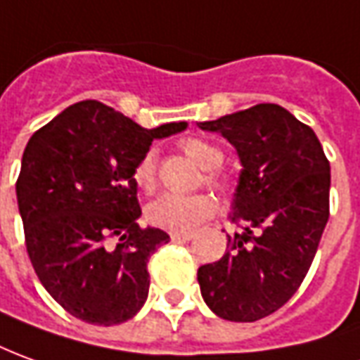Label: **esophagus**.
Instances as JSON below:
<instances>
[{
    "instance_id": "esophagus-1",
    "label": "esophagus",
    "mask_w": 360,
    "mask_h": 360,
    "mask_svg": "<svg viewBox=\"0 0 360 360\" xmlns=\"http://www.w3.org/2000/svg\"><path fill=\"white\" fill-rule=\"evenodd\" d=\"M169 236H172V240H183V241H188L195 238V233L193 232H172Z\"/></svg>"
}]
</instances>
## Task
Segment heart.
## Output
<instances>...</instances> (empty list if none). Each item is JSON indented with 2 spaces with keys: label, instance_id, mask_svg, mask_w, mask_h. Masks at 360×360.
Listing matches in <instances>:
<instances>
[{
  "label": "heart",
  "instance_id": "b5f03b06",
  "mask_svg": "<svg viewBox=\"0 0 360 360\" xmlns=\"http://www.w3.org/2000/svg\"><path fill=\"white\" fill-rule=\"evenodd\" d=\"M179 148L183 154L191 158L198 167L208 169L205 173V183L210 188L218 191L220 195H230L233 191L232 179L222 173L220 167L224 162V152L218 146L206 142L202 138H185L181 140ZM132 181L144 191H152L155 187V152L146 150L144 154L138 158V162L132 167ZM216 205L214 198L206 193L197 195H162L154 202H150L146 208L148 220L160 228L187 232L197 228L198 224L208 220L214 214Z\"/></svg>",
  "mask_w": 360,
  "mask_h": 360
}]
</instances>
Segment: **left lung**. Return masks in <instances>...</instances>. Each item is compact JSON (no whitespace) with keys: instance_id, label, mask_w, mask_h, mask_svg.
<instances>
[{"instance_id":"obj_1","label":"left lung","mask_w":360,"mask_h":360,"mask_svg":"<svg viewBox=\"0 0 360 360\" xmlns=\"http://www.w3.org/2000/svg\"><path fill=\"white\" fill-rule=\"evenodd\" d=\"M238 150L243 165L232 205L241 232L222 259L198 267L206 306L230 321H257L300 288L329 218V162L316 132L281 105L200 122Z\"/></svg>"}]
</instances>
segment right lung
Here are the masks:
<instances>
[{"label":"right lung","instance_id":"add662e5","mask_svg":"<svg viewBox=\"0 0 360 360\" xmlns=\"http://www.w3.org/2000/svg\"><path fill=\"white\" fill-rule=\"evenodd\" d=\"M187 128H142L99 101L75 103L39 128L22 152L17 202L32 269L68 314L95 326L136 316L148 261L169 236L142 228L132 167L155 138Z\"/></svg>","mask_w":360,"mask_h":360}]
</instances>
